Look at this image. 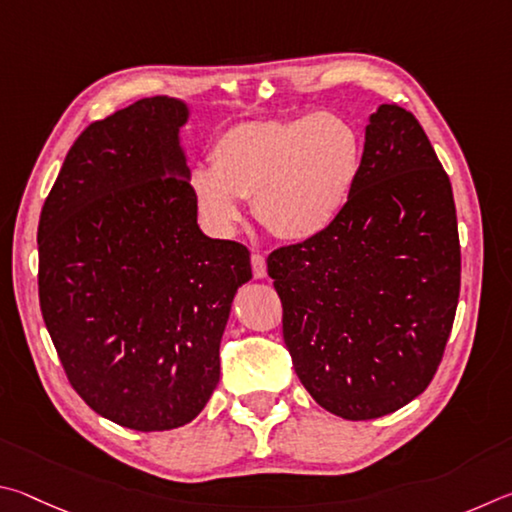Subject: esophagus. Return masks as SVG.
Listing matches in <instances>:
<instances>
[{
  "label": "esophagus",
  "mask_w": 512,
  "mask_h": 512,
  "mask_svg": "<svg viewBox=\"0 0 512 512\" xmlns=\"http://www.w3.org/2000/svg\"><path fill=\"white\" fill-rule=\"evenodd\" d=\"M251 270H254L256 279H265L267 276V263H265V256L263 254H251Z\"/></svg>",
  "instance_id": "34e87169"
}]
</instances>
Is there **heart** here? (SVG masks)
Listing matches in <instances>:
<instances>
[{
    "label": "heart",
    "mask_w": 512,
    "mask_h": 512,
    "mask_svg": "<svg viewBox=\"0 0 512 512\" xmlns=\"http://www.w3.org/2000/svg\"><path fill=\"white\" fill-rule=\"evenodd\" d=\"M213 166L191 173L202 220L220 236L236 231L242 200L283 240L324 233L351 200L362 168V141L335 114L288 121H251L222 132L211 150Z\"/></svg>",
    "instance_id": "heart-1"
}]
</instances>
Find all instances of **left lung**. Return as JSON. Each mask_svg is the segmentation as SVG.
Returning <instances> with one entry per match:
<instances>
[{
  "label": "left lung",
  "mask_w": 512,
  "mask_h": 512,
  "mask_svg": "<svg viewBox=\"0 0 512 512\" xmlns=\"http://www.w3.org/2000/svg\"><path fill=\"white\" fill-rule=\"evenodd\" d=\"M267 274L283 339L317 405L346 420L393 414L441 364L461 288L450 177L416 116H369L362 168L342 215L276 249Z\"/></svg>",
  "instance_id": "8db88e82"
}]
</instances>
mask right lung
I'll use <instances>...</instances> for the list:
<instances>
[{
    "instance_id": "obj_1",
    "label": "right lung",
    "mask_w": 512,
    "mask_h": 512,
    "mask_svg": "<svg viewBox=\"0 0 512 512\" xmlns=\"http://www.w3.org/2000/svg\"><path fill=\"white\" fill-rule=\"evenodd\" d=\"M179 98H141L67 152L38 227L40 308L71 387L112 423L164 432L200 414L249 251L204 236Z\"/></svg>"
}]
</instances>
